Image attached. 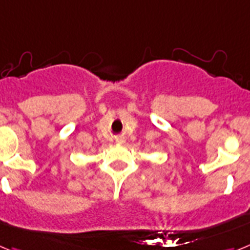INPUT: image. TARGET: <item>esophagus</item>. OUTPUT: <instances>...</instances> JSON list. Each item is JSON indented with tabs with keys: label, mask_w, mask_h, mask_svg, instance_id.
I'll return each instance as SVG.
<instances>
[{
	"label": "esophagus",
	"mask_w": 250,
	"mask_h": 250,
	"mask_svg": "<svg viewBox=\"0 0 250 250\" xmlns=\"http://www.w3.org/2000/svg\"><path fill=\"white\" fill-rule=\"evenodd\" d=\"M115 141H116L118 144H124V143H125V138H123V136H116Z\"/></svg>",
	"instance_id": "1"
}]
</instances>
